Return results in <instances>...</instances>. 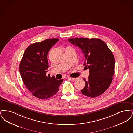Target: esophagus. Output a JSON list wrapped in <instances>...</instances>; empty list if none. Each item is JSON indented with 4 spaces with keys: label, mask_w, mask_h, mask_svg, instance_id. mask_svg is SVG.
<instances>
[{
    "label": "esophagus",
    "mask_w": 133,
    "mask_h": 133,
    "mask_svg": "<svg viewBox=\"0 0 133 133\" xmlns=\"http://www.w3.org/2000/svg\"><path fill=\"white\" fill-rule=\"evenodd\" d=\"M72 80H73V81H75L77 79V78H70Z\"/></svg>",
    "instance_id": "obj_1"
}]
</instances>
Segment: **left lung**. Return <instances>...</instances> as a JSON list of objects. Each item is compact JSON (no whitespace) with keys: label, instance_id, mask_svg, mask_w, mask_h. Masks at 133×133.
I'll use <instances>...</instances> for the list:
<instances>
[{"label":"left lung","instance_id":"1","mask_svg":"<svg viewBox=\"0 0 133 133\" xmlns=\"http://www.w3.org/2000/svg\"><path fill=\"white\" fill-rule=\"evenodd\" d=\"M68 41L81 49L85 59L84 65L89 70L88 80L84 78L85 86L81 93L91 98L102 95L113 80L115 58L112 52L100 39L71 38Z\"/></svg>","mask_w":133,"mask_h":133}]
</instances>
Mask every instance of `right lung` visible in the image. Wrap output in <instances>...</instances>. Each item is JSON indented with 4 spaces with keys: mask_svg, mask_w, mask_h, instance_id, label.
I'll return each instance as SVG.
<instances>
[{
    "mask_svg": "<svg viewBox=\"0 0 133 133\" xmlns=\"http://www.w3.org/2000/svg\"><path fill=\"white\" fill-rule=\"evenodd\" d=\"M58 39H48L34 43L26 49L19 65V71L26 87L34 96L44 100L51 98L59 91L63 79L56 80L46 74L47 54Z\"/></svg>",
    "mask_w": 133,
    "mask_h": 133,
    "instance_id": "obj_1",
    "label": "right lung"
}]
</instances>
